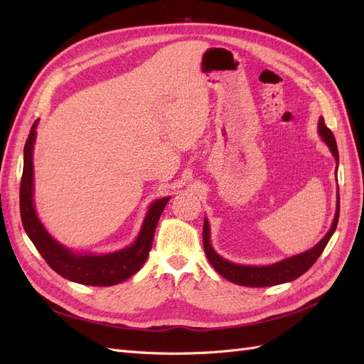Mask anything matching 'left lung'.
Listing matches in <instances>:
<instances>
[{
  "instance_id": "left-lung-1",
  "label": "left lung",
  "mask_w": 364,
  "mask_h": 364,
  "mask_svg": "<svg viewBox=\"0 0 364 364\" xmlns=\"http://www.w3.org/2000/svg\"><path fill=\"white\" fill-rule=\"evenodd\" d=\"M318 133L321 134V138L327 144L328 149H331L332 155L335 156L336 163H338V147H336V141L333 133L331 129L326 125L324 117H319L318 122ZM338 217H340V193L336 196V213L333 223L331 226V230L324 235L323 239L318 245H315L314 248L301 252L298 256H293L289 259H284L281 262H276L273 265H265V267H248V265H237L232 264V262L223 259L222 256H218L214 251L213 245L209 242V222L205 218V225H203V248H205V255L208 260L210 262V265L215 268V272L218 274H222L226 277L228 281H231L237 285H245V287H272L277 284H284V282H290L302 276L307 269L315 264L318 257L321 256V252L324 251L326 245L331 240L332 234L336 230L338 225Z\"/></svg>"
}]
</instances>
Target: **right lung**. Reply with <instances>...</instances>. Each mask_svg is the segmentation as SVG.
I'll use <instances>...</instances> for the list:
<instances>
[{"mask_svg": "<svg viewBox=\"0 0 364 364\" xmlns=\"http://www.w3.org/2000/svg\"><path fill=\"white\" fill-rule=\"evenodd\" d=\"M37 122L38 121L33 122L26 144H24V164L20 183V214L24 231L36 245L41 257L46 260V264L68 281L92 287H109L132 277L139 272L144 262L147 260L151 242H154L155 228L171 197L159 198L151 203L149 213L144 218L138 239L130 247L102 256L75 255L50 237L45 226L38 220L36 208H33L32 150L33 142H36Z\"/></svg>", "mask_w": 364, "mask_h": 364, "instance_id": "1", "label": "right lung"}]
</instances>
